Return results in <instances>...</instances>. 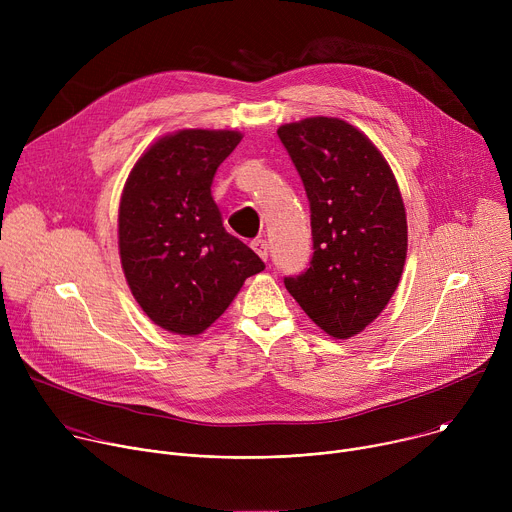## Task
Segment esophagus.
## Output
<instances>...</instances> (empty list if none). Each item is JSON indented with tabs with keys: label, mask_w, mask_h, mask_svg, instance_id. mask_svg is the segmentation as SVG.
Returning a JSON list of instances; mask_svg holds the SVG:
<instances>
[{
	"label": "esophagus",
	"mask_w": 512,
	"mask_h": 512,
	"mask_svg": "<svg viewBox=\"0 0 512 512\" xmlns=\"http://www.w3.org/2000/svg\"><path fill=\"white\" fill-rule=\"evenodd\" d=\"M251 247H253V251H255L263 261H267V257H269V245H267V241L257 239V241L251 243Z\"/></svg>",
	"instance_id": "34e87169"
}]
</instances>
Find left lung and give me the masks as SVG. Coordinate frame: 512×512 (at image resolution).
Here are the masks:
<instances>
[{"label":"left lung","instance_id":"8db88e82","mask_svg":"<svg viewBox=\"0 0 512 512\" xmlns=\"http://www.w3.org/2000/svg\"><path fill=\"white\" fill-rule=\"evenodd\" d=\"M308 202L310 267L283 279L330 336L350 338L389 304L407 255V218L395 176L356 127L334 117L281 125Z\"/></svg>","mask_w":512,"mask_h":512}]
</instances>
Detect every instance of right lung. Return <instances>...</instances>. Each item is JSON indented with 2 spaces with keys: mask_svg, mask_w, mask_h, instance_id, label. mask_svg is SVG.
<instances>
[{
  "mask_svg": "<svg viewBox=\"0 0 512 512\" xmlns=\"http://www.w3.org/2000/svg\"><path fill=\"white\" fill-rule=\"evenodd\" d=\"M237 131L166 135L131 170L119 204V253L131 294L164 330L194 336L223 316L265 263L223 227L210 184Z\"/></svg>",
  "mask_w": 512,
  "mask_h": 512,
  "instance_id": "right-lung-1",
  "label": "right lung"
}]
</instances>
